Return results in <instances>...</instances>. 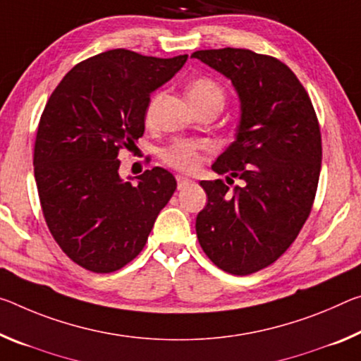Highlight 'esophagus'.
Masks as SVG:
<instances>
[{
	"label": "esophagus",
	"instance_id": "34e87169",
	"mask_svg": "<svg viewBox=\"0 0 361 361\" xmlns=\"http://www.w3.org/2000/svg\"><path fill=\"white\" fill-rule=\"evenodd\" d=\"M188 183H191V178H188V176H183V175H176V185H178V190L185 188Z\"/></svg>",
	"mask_w": 361,
	"mask_h": 361
}]
</instances>
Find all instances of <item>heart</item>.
<instances>
[{"label": "heart", "mask_w": 361, "mask_h": 361, "mask_svg": "<svg viewBox=\"0 0 361 361\" xmlns=\"http://www.w3.org/2000/svg\"><path fill=\"white\" fill-rule=\"evenodd\" d=\"M188 93H190L194 106H202L207 104V102H216V104L223 106V102H225V90L221 88L220 83L207 77L196 78L194 82H191ZM154 107H156V99H152L149 107H147V118L152 117ZM160 157H162L169 167L183 171H192L201 165L204 154L202 147L197 142L176 140L171 145L164 147L162 152H160Z\"/></svg>", "instance_id": "1"}]
</instances>
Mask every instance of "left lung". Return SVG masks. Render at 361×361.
<instances>
[{
  "label": "left lung",
  "instance_id": "left-lung-1",
  "mask_svg": "<svg viewBox=\"0 0 361 361\" xmlns=\"http://www.w3.org/2000/svg\"><path fill=\"white\" fill-rule=\"evenodd\" d=\"M191 57L230 78L241 99L236 140L212 169L245 183L230 190L223 180L201 181L207 205L196 233L216 267L245 276L278 260L310 215L322 170L319 123L304 85L276 57L239 48Z\"/></svg>",
  "mask_w": 361,
  "mask_h": 361
}]
</instances>
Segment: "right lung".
Returning a JSON list of instances; mask_svg holds the SVG:
<instances>
[{
	"label": "right lung",
	"mask_w": 361,
	"mask_h": 361,
	"mask_svg": "<svg viewBox=\"0 0 361 361\" xmlns=\"http://www.w3.org/2000/svg\"><path fill=\"white\" fill-rule=\"evenodd\" d=\"M130 49L96 54L66 73L39 118L33 170L44 221L68 259L112 273L138 255L176 190L154 167L138 185L118 176L120 151L145 133L151 93L185 66Z\"/></svg>",
	"instance_id": "right-lung-1"
}]
</instances>
